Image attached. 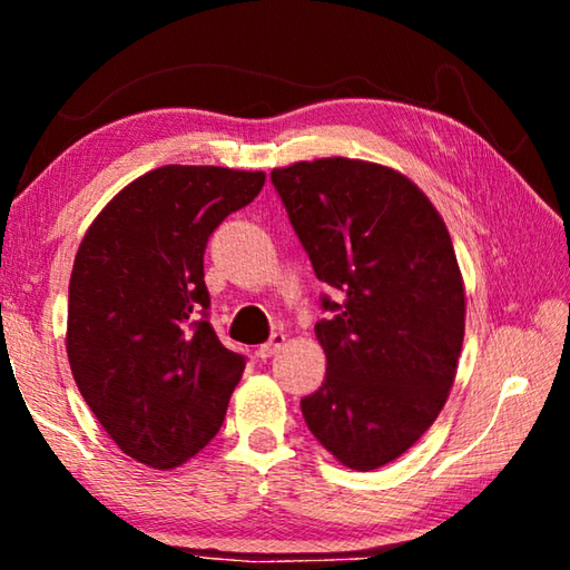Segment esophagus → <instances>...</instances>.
<instances>
[{
  "label": "esophagus",
  "instance_id": "obj_1",
  "mask_svg": "<svg viewBox=\"0 0 570 570\" xmlns=\"http://www.w3.org/2000/svg\"><path fill=\"white\" fill-rule=\"evenodd\" d=\"M284 342H286V334H282V332H274V334H272V340H268L266 344L258 346L256 354L262 356V360H268V356L276 354V350H282Z\"/></svg>",
  "mask_w": 570,
  "mask_h": 570
}]
</instances>
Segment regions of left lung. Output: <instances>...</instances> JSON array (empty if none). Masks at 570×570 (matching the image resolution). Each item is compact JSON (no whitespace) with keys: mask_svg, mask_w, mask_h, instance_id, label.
<instances>
[{"mask_svg":"<svg viewBox=\"0 0 570 570\" xmlns=\"http://www.w3.org/2000/svg\"><path fill=\"white\" fill-rule=\"evenodd\" d=\"M320 282L322 387L302 400L312 435L354 470L422 438L448 400L465 334V288L445 224L397 170L350 158L272 173Z\"/></svg>","mask_w":570,"mask_h":570,"instance_id":"left-lung-1","label":"left lung"}]
</instances>
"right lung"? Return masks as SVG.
I'll list each match as a JSON object with an SVG mask.
<instances>
[{
	"label": "right lung",
	"mask_w": 570,
	"mask_h": 570,
	"mask_svg": "<svg viewBox=\"0 0 570 570\" xmlns=\"http://www.w3.org/2000/svg\"><path fill=\"white\" fill-rule=\"evenodd\" d=\"M264 173L163 166L120 190L75 256L67 356L125 455L176 468L216 438L246 356L210 326L204 254Z\"/></svg>",
	"instance_id": "add662e5"
}]
</instances>
